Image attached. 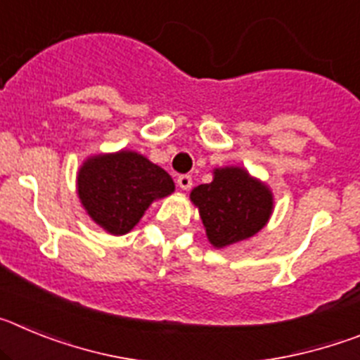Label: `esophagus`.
Returning <instances> with one entry per match:
<instances>
[{"label": "esophagus", "mask_w": 360, "mask_h": 360, "mask_svg": "<svg viewBox=\"0 0 360 360\" xmlns=\"http://www.w3.org/2000/svg\"><path fill=\"white\" fill-rule=\"evenodd\" d=\"M176 182H178V187L184 191H189L191 187H193V178H191L189 174H180Z\"/></svg>", "instance_id": "esophagus-1"}]
</instances>
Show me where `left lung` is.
Instances as JSON below:
<instances>
[{"mask_svg":"<svg viewBox=\"0 0 360 360\" xmlns=\"http://www.w3.org/2000/svg\"><path fill=\"white\" fill-rule=\"evenodd\" d=\"M211 184L191 191L209 241L216 249L243 241L262 231L274 209L272 191L243 167H216Z\"/></svg>","mask_w":360,"mask_h":360,"instance_id":"8db88e82","label":"left lung"}]
</instances>
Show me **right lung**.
Segmentation results:
<instances>
[{
  "label": "right lung",
  "instance_id": "right-lung-1",
  "mask_svg": "<svg viewBox=\"0 0 360 360\" xmlns=\"http://www.w3.org/2000/svg\"><path fill=\"white\" fill-rule=\"evenodd\" d=\"M173 191L169 174L129 149L86 158L77 174L82 207L113 236L131 231L155 200Z\"/></svg>",
  "mask_w": 360,
  "mask_h": 360
}]
</instances>
